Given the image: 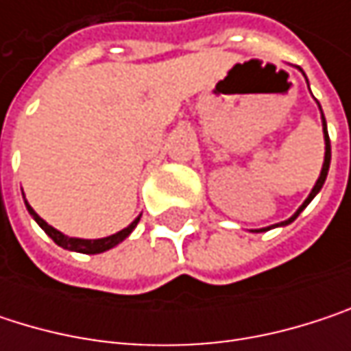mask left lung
Returning a JSON list of instances; mask_svg holds the SVG:
<instances>
[{
    "label": "left lung",
    "instance_id": "left-lung-1",
    "mask_svg": "<svg viewBox=\"0 0 351 351\" xmlns=\"http://www.w3.org/2000/svg\"><path fill=\"white\" fill-rule=\"evenodd\" d=\"M321 109V107H319ZM321 117H323V111H321ZM323 134H325V160H323V169H321V175H319V178H317L315 186H313V191H311V195L305 199V203L299 207V211L291 217V219H287V221H282L280 226H287V223H291V221H295L297 217H299V213L311 203V199L315 197L317 193L321 191V186H323V182H325V178H327V171H329V162H331V144H329V134H327V123H325V117H323ZM256 232H262V230H256Z\"/></svg>",
    "mask_w": 351,
    "mask_h": 351
}]
</instances>
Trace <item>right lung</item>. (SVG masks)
I'll return each mask as SVG.
<instances>
[{"instance_id":"1","label":"right lung","mask_w":351,"mask_h":351,"mask_svg":"<svg viewBox=\"0 0 351 351\" xmlns=\"http://www.w3.org/2000/svg\"><path fill=\"white\" fill-rule=\"evenodd\" d=\"M26 207H28V211H30V215L36 219V223L54 240V244H58L60 247H64V250H73V252H81V254H99V252H106L109 247H113V245H117L119 242H123L130 234H132V230L138 226V221H140V217L138 219H134L125 230H121V232H117V234H113V236H107V238H101V240H79V238H69V236H64V234H60L58 230H54L52 226H48L38 213H36L34 209L28 205V201H26Z\"/></svg>"}]
</instances>
